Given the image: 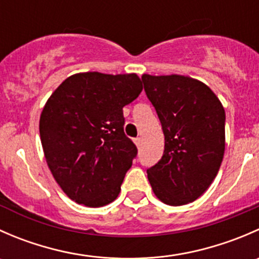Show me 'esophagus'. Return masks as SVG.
<instances>
[{"label":"esophagus","instance_id":"esophagus-1","mask_svg":"<svg viewBox=\"0 0 259 259\" xmlns=\"http://www.w3.org/2000/svg\"><path fill=\"white\" fill-rule=\"evenodd\" d=\"M134 143H135V145H137L138 148H139L140 144H142V138H135Z\"/></svg>","mask_w":259,"mask_h":259}]
</instances>
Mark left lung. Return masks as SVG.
Wrapping results in <instances>:
<instances>
[{
	"mask_svg": "<svg viewBox=\"0 0 259 259\" xmlns=\"http://www.w3.org/2000/svg\"><path fill=\"white\" fill-rule=\"evenodd\" d=\"M142 80L165 139L161 159L146 170L151 189L173 207L194 202L209 188L223 160V105L209 86L193 77L144 74Z\"/></svg>",
	"mask_w": 259,
	"mask_h": 259,
	"instance_id": "left-lung-1",
	"label": "left lung"
}]
</instances>
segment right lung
<instances>
[{"label": "right lung", "instance_id": "right-lung-1", "mask_svg": "<svg viewBox=\"0 0 259 259\" xmlns=\"http://www.w3.org/2000/svg\"><path fill=\"white\" fill-rule=\"evenodd\" d=\"M137 74L79 72L46 101L40 138L49 169L65 194L99 208L114 202L138 150L124 134L122 108L139 96Z\"/></svg>", "mask_w": 259, "mask_h": 259}]
</instances>
